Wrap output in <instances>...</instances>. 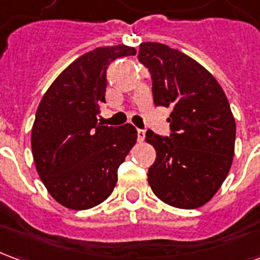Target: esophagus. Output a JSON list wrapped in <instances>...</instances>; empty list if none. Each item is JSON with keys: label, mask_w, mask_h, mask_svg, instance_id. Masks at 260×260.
Segmentation results:
<instances>
[{"label": "esophagus", "mask_w": 260, "mask_h": 260, "mask_svg": "<svg viewBox=\"0 0 260 260\" xmlns=\"http://www.w3.org/2000/svg\"><path fill=\"white\" fill-rule=\"evenodd\" d=\"M145 136H146V131H145V129H138V141L143 142Z\"/></svg>", "instance_id": "obj_1"}]
</instances>
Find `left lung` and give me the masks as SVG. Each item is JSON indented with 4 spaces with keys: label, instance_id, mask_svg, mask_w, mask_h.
Masks as SVG:
<instances>
[{
    "label": "left lung",
    "instance_id": "left-lung-1",
    "mask_svg": "<svg viewBox=\"0 0 260 260\" xmlns=\"http://www.w3.org/2000/svg\"><path fill=\"white\" fill-rule=\"evenodd\" d=\"M138 58L152 75L154 104L173 108L170 136L146 132V142L156 149L149 185L170 206H203L221 186L234 157L229 100L207 69L175 48L142 43Z\"/></svg>",
    "mask_w": 260,
    "mask_h": 260
}]
</instances>
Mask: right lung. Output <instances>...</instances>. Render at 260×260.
I'll list each match as a JSON object with an SVG mask.
<instances>
[{
  "mask_svg": "<svg viewBox=\"0 0 260 260\" xmlns=\"http://www.w3.org/2000/svg\"><path fill=\"white\" fill-rule=\"evenodd\" d=\"M135 54L124 44L83 54L59 74L37 107L33 158L43 184L62 206H97L117 184L118 167L135 145L138 131L131 124H100L97 114L106 102L108 65Z\"/></svg>",
  "mask_w": 260,
  "mask_h": 260,
  "instance_id": "obj_1",
  "label": "right lung"
}]
</instances>
